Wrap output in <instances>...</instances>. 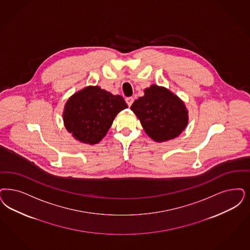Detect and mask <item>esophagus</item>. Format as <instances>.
Listing matches in <instances>:
<instances>
[{"label":"esophagus","instance_id":"34e87169","mask_svg":"<svg viewBox=\"0 0 250 250\" xmlns=\"http://www.w3.org/2000/svg\"><path fill=\"white\" fill-rule=\"evenodd\" d=\"M125 102H126V104H127V105L130 107V106L133 104V103H134V98L128 97V98L125 99Z\"/></svg>","mask_w":250,"mask_h":250}]
</instances>
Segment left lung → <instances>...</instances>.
I'll list each match as a JSON object with an SVG mask.
<instances>
[{
  "label": "left lung",
  "mask_w": 250,
  "mask_h": 250,
  "mask_svg": "<svg viewBox=\"0 0 250 250\" xmlns=\"http://www.w3.org/2000/svg\"><path fill=\"white\" fill-rule=\"evenodd\" d=\"M146 135L156 142L180 136L188 124V111L177 95L164 86L151 85L144 89L130 107Z\"/></svg>",
  "instance_id": "left-lung-1"
}]
</instances>
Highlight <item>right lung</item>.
Returning <instances> with one entry per match:
<instances>
[{
	"mask_svg": "<svg viewBox=\"0 0 250 250\" xmlns=\"http://www.w3.org/2000/svg\"><path fill=\"white\" fill-rule=\"evenodd\" d=\"M126 108L120 95L99 86H87L72 95L64 104L63 125L75 139L94 145L102 141L116 115Z\"/></svg>",
	"mask_w": 250,
	"mask_h": 250,
	"instance_id": "1",
	"label": "right lung"
}]
</instances>
